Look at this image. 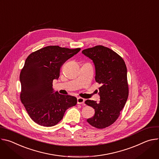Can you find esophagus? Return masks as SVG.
Returning <instances> with one entry per match:
<instances>
[{"label":"esophagus","mask_w":159,"mask_h":159,"mask_svg":"<svg viewBox=\"0 0 159 159\" xmlns=\"http://www.w3.org/2000/svg\"><path fill=\"white\" fill-rule=\"evenodd\" d=\"M77 103L78 104H84V99L83 98H81V97H78L77 98Z\"/></svg>","instance_id":"obj_1"}]
</instances>
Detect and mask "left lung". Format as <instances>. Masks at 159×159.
I'll list each match as a JSON object with an SVG mask.
<instances>
[{
    "mask_svg": "<svg viewBox=\"0 0 159 159\" xmlns=\"http://www.w3.org/2000/svg\"><path fill=\"white\" fill-rule=\"evenodd\" d=\"M82 54L93 61L95 81L102 84L98 93L100 102L85 101L86 105L95 109V115L86 120L91 126L103 129L117 119L128 100L126 66L117 53L102 45L84 49Z\"/></svg>",
    "mask_w": 159,
    "mask_h": 159,
    "instance_id": "8db88e82",
    "label": "left lung"
}]
</instances>
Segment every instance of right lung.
Instances as JSON below:
<instances>
[{
  "label": "right lung",
  "instance_id": "1",
  "mask_svg": "<svg viewBox=\"0 0 159 159\" xmlns=\"http://www.w3.org/2000/svg\"><path fill=\"white\" fill-rule=\"evenodd\" d=\"M80 50L47 46L31 53L26 59L20 77V98L30 117L38 125L55 126L66 111L77 103L75 97L55 92L52 83L58 80L61 66Z\"/></svg>",
  "mask_w": 159,
  "mask_h": 159
}]
</instances>
